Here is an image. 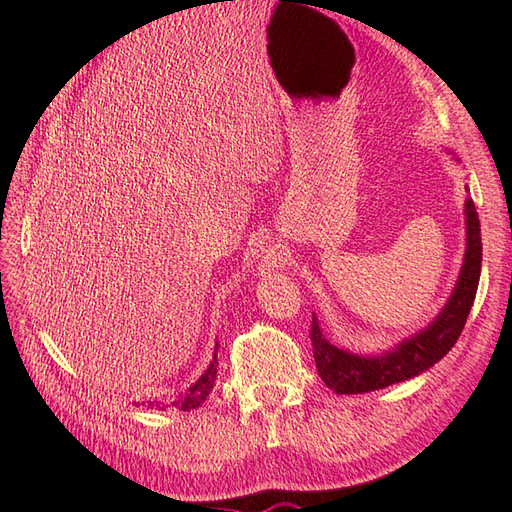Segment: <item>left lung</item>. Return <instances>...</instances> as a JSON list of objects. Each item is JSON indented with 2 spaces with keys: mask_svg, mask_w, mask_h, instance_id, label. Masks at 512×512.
Listing matches in <instances>:
<instances>
[{
  "mask_svg": "<svg viewBox=\"0 0 512 512\" xmlns=\"http://www.w3.org/2000/svg\"><path fill=\"white\" fill-rule=\"evenodd\" d=\"M466 232V258H463L451 299L446 301L442 312L429 327L404 339L393 350L378 356H365L337 348L324 337L318 318H312L309 337H312L314 346V361L318 376L329 389L339 395H359L386 389V386L423 374L455 346L463 327H466L480 280V262H483L480 222L472 198H466Z\"/></svg>",
  "mask_w": 512,
  "mask_h": 512,
  "instance_id": "1",
  "label": "left lung"
}]
</instances>
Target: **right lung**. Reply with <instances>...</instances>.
<instances>
[{
  "mask_svg": "<svg viewBox=\"0 0 512 512\" xmlns=\"http://www.w3.org/2000/svg\"><path fill=\"white\" fill-rule=\"evenodd\" d=\"M215 352H218V344H215ZM215 378H218V354H213V361L211 365L207 367V371L203 376H200L188 391L173 397V399H153V401H147V408H153V410H166V408H177V410H194L198 408L203 401L209 397L213 384H215Z\"/></svg>",
  "mask_w": 512,
  "mask_h": 512,
  "instance_id": "1",
  "label": "right lung"
}]
</instances>
